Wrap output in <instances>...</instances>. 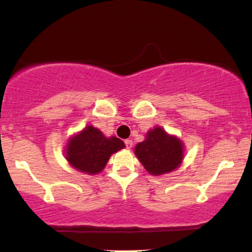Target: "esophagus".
<instances>
[{"mask_svg":"<svg viewBox=\"0 0 252 252\" xmlns=\"http://www.w3.org/2000/svg\"><path fill=\"white\" fill-rule=\"evenodd\" d=\"M124 143H126V147L128 149H130L132 147V141L131 140H126V141H124Z\"/></svg>","mask_w":252,"mask_h":252,"instance_id":"esophagus-1","label":"esophagus"}]
</instances>
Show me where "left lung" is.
I'll return each mask as SVG.
<instances>
[{
	"label": "left lung",
	"instance_id": "left-lung-1",
	"mask_svg": "<svg viewBox=\"0 0 252 252\" xmlns=\"http://www.w3.org/2000/svg\"><path fill=\"white\" fill-rule=\"evenodd\" d=\"M135 154L150 174L161 175L178 168L184 158V147L180 140L156 126L135 147Z\"/></svg>",
	"mask_w": 252,
	"mask_h": 252
}]
</instances>
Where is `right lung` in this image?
Here are the masks:
<instances>
[{
    "instance_id": "add662e5",
    "label": "right lung",
    "mask_w": 252,
    "mask_h": 252,
    "mask_svg": "<svg viewBox=\"0 0 252 252\" xmlns=\"http://www.w3.org/2000/svg\"><path fill=\"white\" fill-rule=\"evenodd\" d=\"M124 148L122 140L111 136L105 137L92 126L72 137L67 144L66 158L71 166L88 174L102 172L110 156Z\"/></svg>"
}]
</instances>
